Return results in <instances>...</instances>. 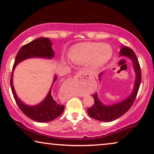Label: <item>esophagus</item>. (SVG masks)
<instances>
[{
  "mask_svg": "<svg viewBox=\"0 0 154 154\" xmlns=\"http://www.w3.org/2000/svg\"><path fill=\"white\" fill-rule=\"evenodd\" d=\"M80 83L79 79H73L69 80V83H71V85H79Z\"/></svg>",
  "mask_w": 154,
  "mask_h": 154,
  "instance_id": "34e87169",
  "label": "esophagus"
}]
</instances>
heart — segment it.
<instances>
[{
    "label": "heart",
    "instance_id": "1",
    "mask_svg": "<svg viewBox=\"0 0 154 154\" xmlns=\"http://www.w3.org/2000/svg\"><path fill=\"white\" fill-rule=\"evenodd\" d=\"M112 48L108 44L84 42L73 45L68 52L69 59L75 64H85L89 61L92 69H99L110 60Z\"/></svg>",
    "mask_w": 154,
    "mask_h": 154
}]
</instances>
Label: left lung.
Instances as JSON below:
<instances>
[{"label":"left lung","mask_w":154,"mask_h":154,"mask_svg":"<svg viewBox=\"0 0 154 154\" xmlns=\"http://www.w3.org/2000/svg\"><path fill=\"white\" fill-rule=\"evenodd\" d=\"M121 55L125 56L130 58L133 62L134 71L136 73V79L134 82L133 91L130 95L121 102L117 103L111 106H105L99 100L97 94H92L94 100V103L91 107L88 109V113L92 119L104 122H111L119 119L124 113H125L130 109L135 100L137 94L140 88L142 75L141 68L138 59L133 50L128 47L123 46L120 51ZM102 73H100V75Z\"/></svg>","instance_id":"8db88e82"}]
</instances>
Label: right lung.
I'll return each mask as SVG.
<instances>
[{"mask_svg":"<svg viewBox=\"0 0 154 154\" xmlns=\"http://www.w3.org/2000/svg\"><path fill=\"white\" fill-rule=\"evenodd\" d=\"M54 56V52L52 48V43L50 39L48 38H39L23 45L20 48L17 54L13 67H12L11 78H10V87H11L14 100L20 109L26 116L37 122H49L53 121L63 113L64 105L60 104V103L54 100L51 95L52 88L45 100L39 104L33 106L24 104L17 97L16 92L14 91L13 83H12L13 71L18 63L26 59L31 57L51 59ZM56 80L57 77L55 76L53 83L56 81Z\"/></svg>","mask_w":154,"mask_h":154,"instance_id":"add662e5","label":"right lung"}]
</instances>
